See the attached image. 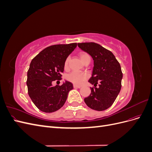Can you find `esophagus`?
I'll return each instance as SVG.
<instances>
[{"label":"esophagus","instance_id":"obj_1","mask_svg":"<svg viewBox=\"0 0 152 152\" xmlns=\"http://www.w3.org/2000/svg\"><path fill=\"white\" fill-rule=\"evenodd\" d=\"M81 87H82L81 86L76 85V84H73V87H74V88H80Z\"/></svg>","mask_w":152,"mask_h":152}]
</instances>
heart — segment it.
Wrapping results in <instances>:
<instances>
[{"label": "heart", "instance_id": "1", "mask_svg": "<svg viewBox=\"0 0 152 152\" xmlns=\"http://www.w3.org/2000/svg\"><path fill=\"white\" fill-rule=\"evenodd\" d=\"M79 57L81 59V61L84 63L88 59H91V57L89 54L85 52H80L79 53ZM69 59L70 58L68 57L65 61L64 63V68L65 70H67L68 68V65H69ZM88 75H87L86 73H79V72H73L67 75L66 79L72 82L73 84H81L82 82H83L86 79H87Z\"/></svg>", "mask_w": 152, "mask_h": 152}]
</instances>
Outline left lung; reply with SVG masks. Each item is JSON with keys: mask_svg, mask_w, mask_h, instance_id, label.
Here are the masks:
<instances>
[{"mask_svg": "<svg viewBox=\"0 0 152 152\" xmlns=\"http://www.w3.org/2000/svg\"><path fill=\"white\" fill-rule=\"evenodd\" d=\"M78 46L94 60L93 74L89 80L94 87H91V93L84 98V102L93 110H107L112 105L121 89L123 75L120 63L111 51L98 44L79 43Z\"/></svg>", "mask_w": 152, "mask_h": 152, "instance_id": "left-lung-1", "label": "left lung"}]
</instances>
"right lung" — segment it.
<instances>
[{"label": "right lung", "mask_w": 152, "mask_h": 152, "mask_svg": "<svg viewBox=\"0 0 152 152\" xmlns=\"http://www.w3.org/2000/svg\"><path fill=\"white\" fill-rule=\"evenodd\" d=\"M77 45V43L50 45L31 60L26 85L32 102L40 111L56 112L65 104L73 84L66 80L61 86L54 87L52 82L61 79L64 63Z\"/></svg>", "instance_id": "1"}]
</instances>
